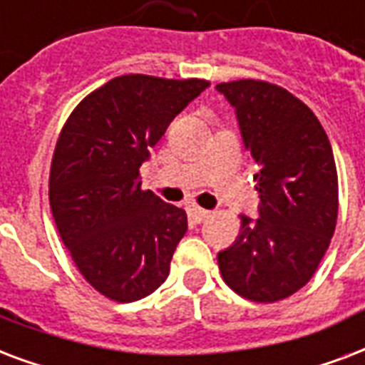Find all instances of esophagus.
<instances>
[{"label": "esophagus", "mask_w": 365, "mask_h": 365, "mask_svg": "<svg viewBox=\"0 0 365 365\" xmlns=\"http://www.w3.org/2000/svg\"><path fill=\"white\" fill-rule=\"evenodd\" d=\"M191 216H193L195 222H205L207 218H210V210H205V208H199V207H195L191 208Z\"/></svg>", "instance_id": "1"}]
</instances>
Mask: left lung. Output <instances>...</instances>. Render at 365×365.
I'll return each instance as SVG.
<instances>
[{
  "label": "left lung",
  "instance_id": "left-lung-1",
  "mask_svg": "<svg viewBox=\"0 0 365 365\" xmlns=\"http://www.w3.org/2000/svg\"><path fill=\"white\" fill-rule=\"evenodd\" d=\"M216 90L235 108L260 193L258 218L241 216L235 243L218 252L220 272L245 299H287L310 282L337 224L329 139L312 110L279 86L237 80Z\"/></svg>",
  "mask_w": 365,
  "mask_h": 365
}]
</instances>
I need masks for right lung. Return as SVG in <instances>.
<instances>
[{
    "mask_svg": "<svg viewBox=\"0 0 365 365\" xmlns=\"http://www.w3.org/2000/svg\"><path fill=\"white\" fill-rule=\"evenodd\" d=\"M207 80L128 74L86 97L59 135L49 202L63 243L91 287L116 302L168 277L187 214L143 191L139 166Z\"/></svg>",
    "mask_w": 365,
    "mask_h": 365,
    "instance_id": "add662e5",
    "label": "right lung"
}]
</instances>
